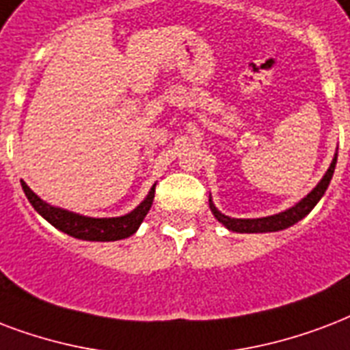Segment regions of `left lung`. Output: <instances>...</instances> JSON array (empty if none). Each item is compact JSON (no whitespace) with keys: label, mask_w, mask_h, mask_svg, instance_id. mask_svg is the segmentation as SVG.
<instances>
[{"label":"left lung","mask_w":350,"mask_h":350,"mask_svg":"<svg viewBox=\"0 0 350 350\" xmlns=\"http://www.w3.org/2000/svg\"><path fill=\"white\" fill-rule=\"evenodd\" d=\"M336 161H338V154L332 159L329 170L325 172L323 180L319 181L316 185V189L312 191L306 198H303L299 204H295L290 209L282 211L279 215H273V217L266 218H229L226 215H222L220 211L215 207V204L209 200V207L213 211V215L217 217L218 222H222L224 226L231 231H237V233H268V231H281V229H286L290 226H293L295 222H299L301 218H305L308 213H310L316 204L321 200V196L327 191L330 180H332V174H334Z\"/></svg>","instance_id":"1"}]
</instances>
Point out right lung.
I'll use <instances>...</instances> for the list:
<instances>
[{
    "instance_id": "right-lung-1",
    "label": "right lung",
    "mask_w": 350,
    "mask_h": 350,
    "mask_svg": "<svg viewBox=\"0 0 350 350\" xmlns=\"http://www.w3.org/2000/svg\"><path fill=\"white\" fill-rule=\"evenodd\" d=\"M23 193L27 200L31 202L34 209L38 211L40 215L57 229L64 233L71 234L75 239L80 240H97V242H110V240H121L126 239L130 234L137 231V228L146 217V213L150 211L152 202H154V193H156V185L152 187L150 193L145 198V202L135 207L132 213H128L124 217L117 218H90L80 217L69 211H64L60 207H53V205L45 204L44 200H40L36 194L27 187L25 181H21Z\"/></svg>"
}]
</instances>
